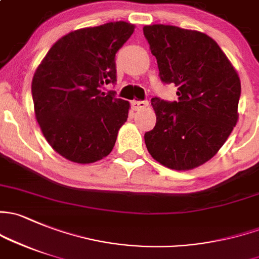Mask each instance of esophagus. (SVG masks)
<instances>
[{
  "label": "esophagus",
  "instance_id": "34e87169",
  "mask_svg": "<svg viewBox=\"0 0 259 259\" xmlns=\"http://www.w3.org/2000/svg\"><path fill=\"white\" fill-rule=\"evenodd\" d=\"M148 105V100H133L132 102V107L134 110H141V109H145Z\"/></svg>",
  "mask_w": 259,
  "mask_h": 259
}]
</instances>
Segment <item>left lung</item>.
Returning a JSON list of instances; mask_svg holds the SVG:
<instances>
[{
    "label": "left lung",
    "instance_id": "left-lung-1",
    "mask_svg": "<svg viewBox=\"0 0 259 259\" xmlns=\"http://www.w3.org/2000/svg\"><path fill=\"white\" fill-rule=\"evenodd\" d=\"M160 79L175 84L178 102L155 97L156 125L145 133L156 161L174 170L205 164L221 149L237 122L241 81L220 46L191 29L152 24L143 28Z\"/></svg>",
    "mask_w": 259,
    "mask_h": 259
}]
</instances>
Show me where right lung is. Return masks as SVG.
I'll list each match as a JSON object with an SVG mask.
<instances>
[{
    "label": "right lung",
    "mask_w": 259,
    "mask_h": 259,
    "mask_svg": "<svg viewBox=\"0 0 259 259\" xmlns=\"http://www.w3.org/2000/svg\"><path fill=\"white\" fill-rule=\"evenodd\" d=\"M134 32V24L109 22L77 29L57 40L32 80L34 113L46 140L59 155L91 164L110 154L129 102L115 92V54Z\"/></svg>",
    "instance_id": "1"
}]
</instances>
